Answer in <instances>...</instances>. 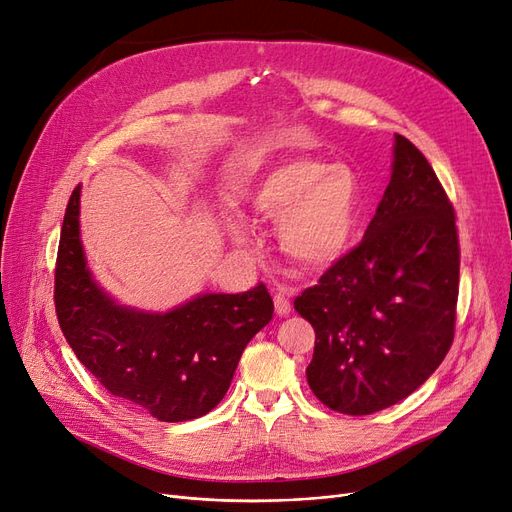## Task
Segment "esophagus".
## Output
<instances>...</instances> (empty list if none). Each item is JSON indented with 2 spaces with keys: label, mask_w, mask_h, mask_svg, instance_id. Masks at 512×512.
<instances>
[{
  "label": "esophagus",
  "mask_w": 512,
  "mask_h": 512,
  "mask_svg": "<svg viewBox=\"0 0 512 512\" xmlns=\"http://www.w3.org/2000/svg\"><path fill=\"white\" fill-rule=\"evenodd\" d=\"M292 290L290 288H277L273 303H275V314L277 316H288L292 312Z\"/></svg>",
  "instance_id": "1"
}]
</instances>
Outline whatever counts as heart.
Listing matches in <instances>:
<instances>
[{"mask_svg":"<svg viewBox=\"0 0 512 512\" xmlns=\"http://www.w3.org/2000/svg\"><path fill=\"white\" fill-rule=\"evenodd\" d=\"M361 205L354 170L314 156L271 166L250 192V209L258 218L277 222L280 250L309 271L329 269L346 256L359 228ZM224 224L232 241H250V232L235 215H228Z\"/></svg>","mask_w":512,"mask_h":512,"instance_id":"obj_1","label":"heart"}]
</instances>
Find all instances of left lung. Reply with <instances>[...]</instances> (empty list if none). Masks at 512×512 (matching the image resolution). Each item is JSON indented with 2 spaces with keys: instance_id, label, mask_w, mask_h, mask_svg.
I'll return each mask as SVG.
<instances>
[{
  "instance_id": "left-lung-1",
  "label": "left lung",
  "mask_w": 512,
  "mask_h": 512,
  "mask_svg": "<svg viewBox=\"0 0 512 512\" xmlns=\"http://www.w3.org/2000/svg\"><path fill=\"white\" fill-rule=\"evenodd\" d=\"M457 294L453 205L423 153L395 134L391 181L361 245L294 299L316 331L309 389L350 416L399 404L451 348Z\"/></svg>"
}]
</instances>
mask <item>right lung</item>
<instances>
[{
	"instance_id": "add662e5",
	"label": "right lung",
	"mask_w": 512,
	"mask_h": 512,
	"mask_svg": "<svg viewBox=\"0 0 512 512\" xmlns=\"http://www.w3.org/2000/svg\"><path fill=\"white\" fill-rule=\"evenodd\" d=\"M81 185L61 226L55 309L66 342L104 389L164 423L211 412L226 395L250 339L273 318L265 284L200 292L168 312L111 297L87 267L81 241Z\"/></svg>"
}]
</instances>
